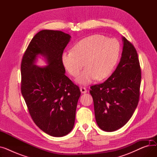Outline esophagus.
Masks as SVG:
<instances>
[{"instance_id":"34e87169","label":"esophagus","mask_w":157,"mask_h":157,"mask_svg":"<svg viewBox=\"0 0 157 157\" xmlns=\"http://www.w3.org/2000/svg\"><path fill=\"white\" fill-rule=\"evenodd\" d=\"M80 90H81V92L83 94H85L87 92V90L85 87H83V86L80 87Z\"/></svg>"}]
</instances>
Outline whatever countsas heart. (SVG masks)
Masks as SVG:
<instances>
[{
    "mask_svg": "<svg viewBox=\"0 0 157 157\" xmlns=\"http://www.w3.org/2000/svg\"><path fill=\"white\" fill-rule=\"evenodd\" d=\"M120 45L114 39L94 34L80 40L72 52H63L62 62L67 72L75 77L85 66L87 67L77 78L80 84L86 85L95 79L103 80L110 76L117 65Z\"/></svg>",
    "mask_w": 157,
    "mask_h": 157,
    "instance_id": "obj_1",
    "label": "heart"
}]
</instances>
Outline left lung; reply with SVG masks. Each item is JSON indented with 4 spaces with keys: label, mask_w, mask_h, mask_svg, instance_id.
Returning a JSON list of instances; mask_svg holds the SVG:
<instances>
[{
    "label": "left lung",
    "mask_w": 157,
    "mask_h": 157,
    "mask_svg": "<svg viewBox=\"0 0 157 157\" xmlns=\"http://www.w3.org/2000/svg\"><path fill=\"white\" fill-rule=\"evenodd\" d=\"M121 57L117 69L104 83L90 87L98 126L113 132L124 126L139 100L141 71L135 47L123 37Z\"/></svg>",
    "instance_id": "left-lung-1"
}]
</instances>
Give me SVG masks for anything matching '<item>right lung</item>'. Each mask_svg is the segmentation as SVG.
Returning a JSON list of instances; mask_svg holds the SVG:
<instances>
[{"instance_id":"add662e5","label":"right lung","mask_w":157,"mask_h":157,"mask_svg":"<svg viewBox=\"0 0 157 157\" xmlns=\"http://www.w3.org/2000/svg\"><path fill=\"white\" fill-rule=\"evenodd\" d=\"M71 36L43 30L31 40L21 63V92L36 125L47 134L62 137L72 130L81 92L65 75L62 55ZM39 54L48 65H35Z\"/></svg>"}]
</instances>
